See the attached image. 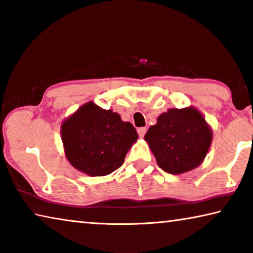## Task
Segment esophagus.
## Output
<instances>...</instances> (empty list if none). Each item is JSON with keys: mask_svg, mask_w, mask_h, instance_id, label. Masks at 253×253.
<instances>
[{"mask_svg": "<svg viewBox=\"0 0 253 253\" xmlns=\"http://www.w3.org/2000/svg\"><path fill=\"white\" fill-rule=\"evenodd\" d=\"M146 130L147 129L145 127H140V128H138V129H137V132H138L139 137H144L145 134H146Z\"/></svg>", "mask_w": 253, "mask_h": 253, "instance_id": "esophagus-1", "label": "esophagus"}]
</instances>
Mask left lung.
<instances>
[{
  "mask_svg": "<svg viewBox=\"0 0 253 253\" xmlns=\"http://www.w3.org/2000/svg\"><path fill=\"white\" fill-rule=\"evenodd\" d=\"M213 132L194 107L170 108L157 118L145 135L160 168L182 174L198 168L207 156Z\"/></svg>",
  "mask_w": 253,
  "mask_h": 253,
  "instance_id": "obj_1",
  "label": "left lung"
}]
</instances>
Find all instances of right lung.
Masks as SVG:
<instances>
[{
    "label": "right lung",
    "mask_w": 253,
    "mask_h": 253,
    "mask_svg": "<svg viewBox=\"0 0 253 253\" xmlns=\"http://www.w3.org/2000/svg\"><path fill=\"white\" fill-rule=\"evenodd\" d=\"M138 134L117 113L87 102L65 119L61 139L66 156L76 169L105 176L121 168Z\"/></svg>",
    "instance_id": "add662e5"
}]
</instances>
